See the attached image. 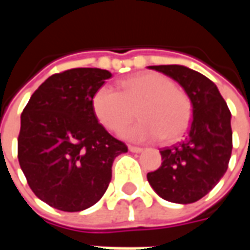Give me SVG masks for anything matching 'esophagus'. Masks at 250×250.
<instances>
[{
  "label": "esophagus",
  "mask_w": 250,
  "mask_h": 250,
  "mask_svg": "<svg viewBox=\"0 0 250 250\" xmlns=\"http://www.w3.org/2000/svg\"><path fill=\"white\" fill-rule=\"evenodd\" d=\"M128 150H130L131 152H141L143 148H142V147H138V146H128Z\"/></svg>",
  "instance_id": "34e87169"
}]
</instances>
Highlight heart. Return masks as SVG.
I'll list each match as a JSON object with an SVG mask.
<instances>
[{
  "label": "heart",
  "instance_id": "obj_1",
  "mask_svg": "<svg viewBox=\"0 0 250 250\" xmlns=\"http://www.w3.org/2000/svg\"><path fill=\"white\" fill-rule=\"evenodd\" d=\"M92 111L102 125L118 131L138 115L142 120L122 131L136 142H175L188 132L193 119L191 100L165 75L148 72L122 83V92L102 85L92 96Z\"/></svg>",
  "mask_w": 250,
  "mask_h": 250
}]
</instances>
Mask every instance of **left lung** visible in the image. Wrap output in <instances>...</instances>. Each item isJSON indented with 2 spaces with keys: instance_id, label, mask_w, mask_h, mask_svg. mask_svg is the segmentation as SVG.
Returning a JSON list of instances; mask_svg holds the SVG:
<instances>
[{
  "instance_id": "8db88e82",
  "label": "left lung",
  "mask_w": 250,
  "mask_h": 250,
  "mask_svg": "<svg viewBox=\"0 0 250 250\" xmlns=\"http://www.w3.org/2000/svg\"><path fill=\"white\" fill-rule=\"evenodd\" d=\"M181 84L193 104L188 136L161 150L162 165L147 174L159 197L175 204H193L220 182L233 148L230 111L214 83L184 65H151Z\"/></svg>"
}]
</instances>
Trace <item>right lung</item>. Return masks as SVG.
<instances>
[{
	"mask_svg": "<svg viewBox=\"0 0 250 250\" xmlns=\"http://www.w3.org/2000/svg\"><path fill=\"white\" fill-rule=\"evenodd\" d=\"M112 76L99 68L55 73L21 114L19 162L32 191L62 211H82L103 197L112 163L128 151L92 111L93 93Z\"/></svg>",
	"mask_w": 250,
	"mask_h": 250,
	"instance_id": "1",
	"label": "right lung"
}]
</instances>
